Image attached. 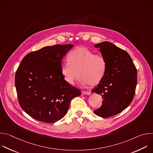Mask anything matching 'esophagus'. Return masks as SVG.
<instances>
[{"label":"esophagus","mask_w":153,"mask_h":153,"mask_svg":"<svg viewBox=\"0 0 153 153\" xmlns=\"http://www.w3.org/2000/svg\"><path fill=\"white\" fill-rule=\"evenodd\" d=\"M82 94H83V95H88V96H89V95L91 94V93H90V92H89V91H82Z\"/></svg>","instance_id":"34e87169"}]
</instances>
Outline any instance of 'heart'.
I'll return each instance as SVG.
<instances>
[{
    "label": "heart",
    "mask_w": 153,
    "mask_h": 153,
    "mask_svg": "<svg viewBox=\"0 0 153 153\" xmlns=\"http://www.w3.org/2000/svg\"><path fill=\"white\" fill-rule=\"evenodd\" d=\"M69 62L62 65L61 71L66 81L73 85L80 76L79 82L90 86L97 85L104 77L106 62L104 57L84 47L74 48L68 55Z\"/></svg>",
    "instance_id": "1"
}]
</instances>
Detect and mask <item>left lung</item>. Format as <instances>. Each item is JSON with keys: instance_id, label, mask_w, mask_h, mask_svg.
<instances>
[{"instance_id": "left-lung-1", "label": "left lung", "mask_w": 153, "mask_h": 153, "mask_svg": "<svg viewBox=\"0 0 153 153\" xmlns=\"http://www.w3.org/2000/svg\"><path fill=\"white\" fill-rule=\"evenodd\" d=\"M106 62L103 78L92 92L103 99L102 106L93 112L106 118L123 111L132 102L137 85V70L131 57L123 50L105 41L94 45Z\"/></svg>"}]
</instances>
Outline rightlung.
<instances>
[{"label": "right lung", "instance_id": "1", "mask_svg": "<svg viewBox=\"0 0 153 153\" xmlns=\"http://www.w3.org/2000/svg\"><path fill=\"white\" fill-rule=\"evenodd\" d=\"M73 44L45 47L27 54L15 75L19 105L33 119L54 123L67 114L80 91L65 80L62 60Z\"/></svg>", "mask_w": 153, "mask_h": 153}]
</instances>
